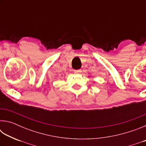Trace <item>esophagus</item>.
I'll return each mask as SVG.
<instances>
[{
  "label": "esophagus",
  "instance_id": "34e87169",
  "mask_svg": "<svg viewBox=\"0 0 146 146\" xmlns=\"http://www.w3.org/2000/svg\"><path fill=\"white\" fill-rule=\"evenodd\" d=\"M80 71H81V70H74V73H80Z\"/></svg>",
  "mask_w": 146,
  "mask_h": 146
}]
</instances>
